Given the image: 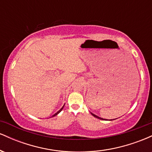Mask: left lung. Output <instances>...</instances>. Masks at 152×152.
<instances>
[{"mask_svg": "<svg viewBox=\"0 0 152 152\" xmlns=\"http://www.w3.org/2000/svg\"><path fill=\"white\" fill-rule=\"evenodd\" d=\"M91 114L93 115V116H94V117H96V118H99V119H102V120H105V119H104V118H101V117H99L98 116H96V115H95V114H92L91 113Z\"/></svg>", "mask_w": 152, "mask_h": 152, "instance_id": "obj_1", "label": "left lung"}]
</instances>
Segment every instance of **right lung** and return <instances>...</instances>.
I'll return each instance as SVG.
<instances>
[{"mask_svg": "<svg viewBox=\"0 0 152 152\" xmlns=\"http://www.w3.org/2000/svg\"><path fill=\"white\" fill-rule=\"evenodd\" d=\"M64 106H63V107L61 108V109L60 110H59V111H57V113H56V114H53V116H56V115H57V114H59V113H60V112H61V111H62V109H63V108H64Z\"/></svg>", "mask_w": 152, "mask_h": 152, "instance_id": "right-lung-1", "label": "right lung"}]
</instances>
